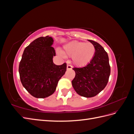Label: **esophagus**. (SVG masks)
Wrapping results in <instances>:
<instances>
[{
	"instance_id": "1",
	"label": "esophagus",
	"mask_w": 134,
	"mask_h": 134,
	"mask_svg": "<svg viewBox=\"0 0 134 134\" xmlns=\"http://www.w3.org/2000/svg\"><path fill=\"white\" fill-rule=\"evenodd\" d=\"M72 68V66L71 65L67 64V69H68V70H69V69H71Z\"/></svg>"
}]
</instances>
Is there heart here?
Returning a JSON list of instances; mask_svg holds the SVG:
<instances>
[{"instance_id":"heart-1","label":"heart","mask_w":134,"mask_h":134,"mask_svg":"<svg viewBox=\"0 0 134 134\" xmlns=\"http://www.w3.org/2000/svg\"><path fill=\"white\" fill-rule=\"evenodd\" d=\"M96 52L94 46L91 42L74 41L66 44L64 53L72 56V61L76 66L86 65L93 59Z\"/></svg>"}]
</instances>
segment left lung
Instances as JSON below:
<instances>
[{
	"label": "left lung",
	"instance_id": "1",
	"mask_svg": "<svg viewBox=\"0 0 134 134\" xmlns=\"http://www.w3.org/2000/svg\"><path fill=\"white\" fill-rule=\"evenodd\" d=\"M88 41L95 47L94 55L86 66L72 68L75 76L71 82L75 92L86 98L96 96L106 87L111 72L107 52L98 43Z\"/></svg>",
	"mask_w": 134,
	"mask_h": 134
}]
</instances>
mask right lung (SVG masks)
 Listing matches in <instances>:
<instances>
[{
	"label": "right lung",
	"instance_id": "1",
	"mask_svg": "<svg viewBox=\"0 0 134 134\" xmlns=\"http://www.w3.org/2000/svg\"><path fill=\"white\" fill-rule=\"evenodd\" d=\"M54 40L48 36L40 37L27 46L19 63V73L23 86L37 98H44L55 92L60 79L65 73L66 63H53Z\"/></svg>",
	"mask_w": 134,
	"mask_h": 134
}]
</instances>
